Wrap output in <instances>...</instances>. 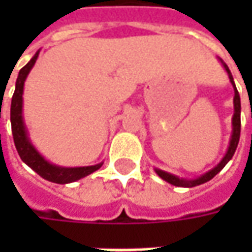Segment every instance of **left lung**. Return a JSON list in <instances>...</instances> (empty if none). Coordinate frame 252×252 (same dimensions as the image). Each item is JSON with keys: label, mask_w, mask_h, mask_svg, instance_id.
<instances>
[{"label": "left lung", "mask_w": 252, "mask_h": 252, "mask_svg": "<svg viewBox=\"0 0 252 252\" xmlns=\"http://www.w3.org/2000/svg\"><path fill=\"white\" fill-rule=\"evenodd\" d=\"M221 62V60H220ZM223 67L226 68V71L228 74V78H230V83L233 84V88H234V115H233V134H231V139H230V144H228V149L227 153H226V156L223 157V160L219 162L218 165L215 167V168H212L210 171H208L206 174H203V175H200L199 178L196 179H184V178H179L177 175H172V174H169V172H165V171H162V169L156 168V172H157V175L162 178L164 181H167L169 182L171 185H175V187H184V188H192V187H196V185H200V184H205V182H208L210 179L213 178L215 175H218L219 172L221 171V169L224 168V165L227 164L228 161L231 160V157L234 156V153H236V149H237L238 146V140H240V130H241V119H240V113H241V102H240V95H238L237 88H236V84H234V80H233V75L230 73V70H228L227 64L223 63Z\"/></svg>", "instance_id": "1"}]
</instances>
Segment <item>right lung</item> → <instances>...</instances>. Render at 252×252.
Here are the masks:
<instances>
[{"instance_id":"right-lung-1","label":"right lung","mask_w":252,"mask_h":252,"mask_svg":"<svg viewBox=\"0 0 252 252\" xmlns=\"http://www.w3.org/2000/svg\"><path fill=\"white\" fill-rule=\"evenodd\" d=\"M37 56H39V52H36V54L31 59V62L21 68L16 78V84H15V92L12 95V102H11V127H12L15 147L21 160L33 169L34 172H37L42 178L54 184H70L99 169L102 167V162L96 165H90V167H74V168L59 167L44 160L39 154V151L34 149L33 144L31 143L28 137L26 126H25L24 116H22V103H24L22 94H24L25 80L36 63Z\"/></svg>"}]
</instances>
